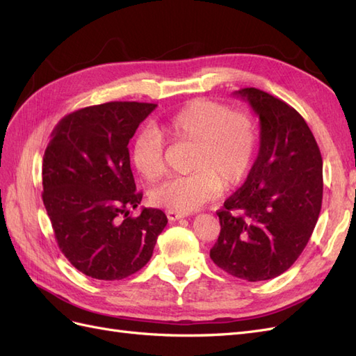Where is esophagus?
<instances>
[{
	"instance_id": "obj_1",
	"label": "esophagus",
	"mask_w": 356,
	"mask_h": 356,
	"mask_svg": "<svg viewBox=\"0 0 356 356\" xmlns=\"http://www.w3.org/2000/svg\"><path fill=\"white\" fill-rule=\"evenodd\" d=\"M166 216L169 220H178V219H183L184 218V213H178V211H173V210H168Z\"/></svg>"
}]
</instances>
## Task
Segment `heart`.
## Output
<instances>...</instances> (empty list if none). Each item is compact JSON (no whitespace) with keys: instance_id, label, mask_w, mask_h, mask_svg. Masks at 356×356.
Returning <instances> with one entry per match:
<instances>
[{"instance_id":"1","label":"heart","mask_w":356,"mask_h":356,"mask_svg":"<svg viewBox=\"0 0 356 356\" xmlns=\"http://www.w3.org/2000/svg\"><path fill=\"white\" fill-rule=\"evenodd\" d=\"M164 138L193 145L186 177H172L151 190L152 204L173 211H193L211 201L225 187L246 177L257 149L255 125L246 113L229 111L223 104L193 99L157 124V131H138L129 157L138 175L155 181L163 173Z\"/></svg>"}]
</instances>
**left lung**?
I'll list each match as a JSON object with an SVG mask.
<instances>
[{
	"mask_svg": "<svg viewBox=\"0 0 356 356\" xmlns=\"http://www.w3.org/2000/svg\"><path fill=\"white\" fill-rule=\"evenodd\" d=\"M234 95L259 119V151L245 184L218 211L210 258L236 278L267 281L291 267L314 231L323 161L305 119L287 102L255 88Z\"/></svg>",
	"mask_w": 356,
	"mask_h": 356,
	"instance_id": "left-lung-1",
	"label": "left lung"
}]
</instances>
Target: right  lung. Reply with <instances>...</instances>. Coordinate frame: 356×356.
I'll use <instances>...</instances> for the list:
<instances>
[{
    "label": "right lung",
    "instance_id": "obj_1",
    "mask_svg": "<svg viewBox=\"0 0 356 356\" xmlns=\"http://www.w3.org/2000/svg\"><path fill=\"white\" fill-rule=\"evenodd\" d=\"M157 104L106 102L69 113L43 155V205L57 245L76 270L119 281L149 261L168 223L159 208L129 211L142 201L128 143Z\"/></svg>",
    "mask_w": 356,
    "mask_h": 356
}]
</instances>
